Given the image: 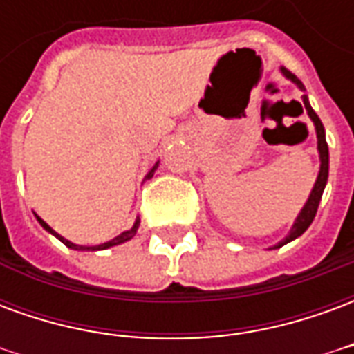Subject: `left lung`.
<instances>
[{
	"label": "left lung",
	"mask_w": 354,
	"mask_h": 354,
	"mask_svg": "<svg viewBox=\"0 0 354 354\" xmlns=\"http://www.w3.org/2000/svg\"><path fill=\"white\" fill-rule=\"evenodd\" d=\"M281 73L286 77L288 81H292L294 85H296L299 91H305L304 83L297 80L296 75L292 72H288L286 68H281ZM304 106L307 109V115L315 124V132H317V149H319V159H320V167H319V176L315 180V185H313L311 193H309V199L305 201L304 208L299 210V214L294 220V225H292V230L286 237L282 239L281 243H277L274 246H271L269 250H273V248H281L290 241H294L299 235H304L307 227L311 225L313 220H315V214H317V208H319V203L322 199V193H324V187H326L328 182V169H330V155H328V144H326V134H324V127L320 123L319 115L315 113V109L311 108V104H309V98H307V94H304Z\"/></svg>",
	"instance_id": "obj_1"
}]
</instances>
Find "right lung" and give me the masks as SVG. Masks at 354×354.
<instances>
[{
  "mask_svg": "<svg viewBox=\"0 0 354 354\" xmlns=\"http://www.w3.org/2000/svg\"><path fill=\"white\" fill-rule=\"evenodd\" d=\"M157 167H159V161L155 162L153 167L149 169V172H147L144 180H149V178L153 176V172H155V170H157ZM35 218H37V222L41 223L43 230L49 231L50 235H55V237H57L58 241H62V243H64V245L68 246V248H72V250H93V252H94V250H106V248H111V246H117V245H123V243H127V241H131V239L134 237V235H136V231H138V225H140V218H138V216H136V220H134V223H132L131 230L123 231L121 235H117V237H113V239H111V241H108V243H102V245H94V246H85V245H75V243H72V241H68V239H64V237H62V235H58L57 231L53 230V227H50V225L47 222H43L41 218H39V216H37V214H35Z\"/></svg>",
  "mask_w": 354,
  "mask_h": 354,
  "instance_id": "add662e5",
  "label": "right lung"
}]
</instances>
